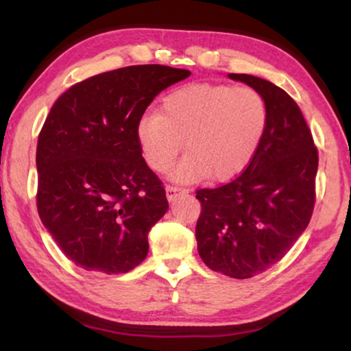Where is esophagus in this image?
Listing matches in <instances>:
<instances>
[{
    "instance_id": "obj_1",
    "label": "esophagus",
    "mask_w": 351,
    "mask_h": 351,
    "mask_svg": "<svg viewBox=\"0 0 351 351\" xmlns=\"http://www.w3.org/2000/svg\"><path fill=\"white\" fill-rule=\"evenodd\" d=\"M185 189H182V186H177V185H166V195L169 199H174L177 195L179 193H185Z\"/></svg>"
}]
</instances>
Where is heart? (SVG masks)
Returning <instances> with one entry per match:
<instances>
[{
  "mask_svg": "<svg viewBox=\"0 0 351 351\" xmlns=\"http://www.w3.org/2000/svg\"><path fill=\"white\" fill-rule=\"evenodd\" d=\"M268 105L251 86L191 83L162 99V112L143 113L136 128L142 156L165 172L184 145L186 155L172 172L186 182L206 176L228 180L246 169L261 147Z\"/></svg>",
  "mask_w": 351,
  "mask_h": 351,
  "instance_id": "b5f03b06",
  "label": "heart"
}]
</instances>
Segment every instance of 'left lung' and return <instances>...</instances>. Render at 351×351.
Wrapping results in <instances>:
<instances>
[{
	"label": "left lung",
	"instance_id": "left-lung-1",
	"mask_svg": "<svg viewBox=\"0 0 351 351\" xmlns=\"http://www.w3.org/2000/svg\"><path fill=\"white\" fill-rule=\"evenodd\" d=\"M263 94L268 124L261 147L238 177L196 190V241L210 270L246 280L289 252L308 227L316 199L318 148L299 105L286 90L252 75L228 73Z\"/></svg>",
	"mask_w": 351,
	"mask_h": 351
}]
</instances>
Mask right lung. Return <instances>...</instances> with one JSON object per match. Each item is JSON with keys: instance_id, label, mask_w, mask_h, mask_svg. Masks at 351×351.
<instances>
[{"instance_id": "add662e5", "label": "right lung", "mask_w": 351, "mask_h": 351, "mask_svg": "<svg viewBox=\"0 0 351 351\" xmlns=\"http://www.w3.org/2000/svg\"><path fill=\"white\" fill-rule=\"evenodd\" d=\"M186 76L158 64L124 66L73 84L52 105L38 136L36 208L83 270L118 275L147 257L148 232L169 204L136 128L152 100Z\"/></svg>"}]
</instances>
